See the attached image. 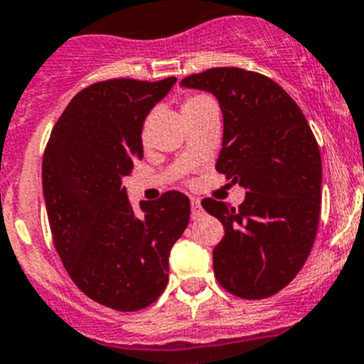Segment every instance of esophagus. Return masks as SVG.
<instances>
[{
    "mask_svg": "<svg viewBox=\"0 0 364 364\" xmlns=\"http://www.w3.org/2000/svg\"><path fill=\"white\" fill-rule=\"evenodd\" d=\"M202 214H203V209H202V205H200V200L198 198H191V218H193V220L200 218Z\"/></svg>",
    "mask_w": 364,
    "mask_h": 364,
    "instance_id": "obj_1",
    "label": "esophagus"
}]
</instances>
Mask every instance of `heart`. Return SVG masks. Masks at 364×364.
<instances>
[{
  "label": "heart",
  "instance_id": "obj_1",
  "mask_svg": "<svg viewBox=\"0 0 364 364\" xmlns=\"http://www.w3.org/2000/svg\"><path fill=\"white\" fill-rule=\"evenodd\" d=\"M209 102H210V100L207 98V96H200V95L188 96V98H184V102H182V112L188 114L189 110L198 109V107L205 105V103H209Z\"/></svg>",
  "mask_w": 364,
  "mask_h": 364
}]
</instances>
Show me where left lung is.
I'll return each instance as SVG.
<instances>
[{
  "label": "left lung",
  "instance_id": "1",
  "mask_svg": "<svg viewBox=\"0 0 364 364\" xmlns=\"http://www.w3.org/2000/svg\"><path fill=\"white\" fill-rule=\"evenodd\" d=\"M213 92L223 112L216 169L247 189L240 207L203 198L223 223L214 277L232 295L261 300L286 288L309 257L320 220L321 157L295 100L241 68H213L182 80Z\"/></svg>",
  "mask_w": 364,
  "mask_h": 364
}]
</instances>
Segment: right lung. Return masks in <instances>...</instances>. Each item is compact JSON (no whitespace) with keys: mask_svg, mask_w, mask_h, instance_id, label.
Returning <instances> with one entry per match:
<instances>
[{"mask_svg":"<svg viewBox=\"0 0 364 364\" xmlns=\"http://www.w3.org/2000/svg\"><path fill=\"white\" fill-rule=\"evenodd\" d=\"M175 82L112 78L82 89L44 150V200L62 264L84 295L123 313L162 295L169 252L191 214L188 196L168 191L136 216L121 186L143 159L144 117Z\"/></svg>","mask_w":364,"mask_h":364,"instance_id":"add662e5","label":"right lung"}]
</instances>
